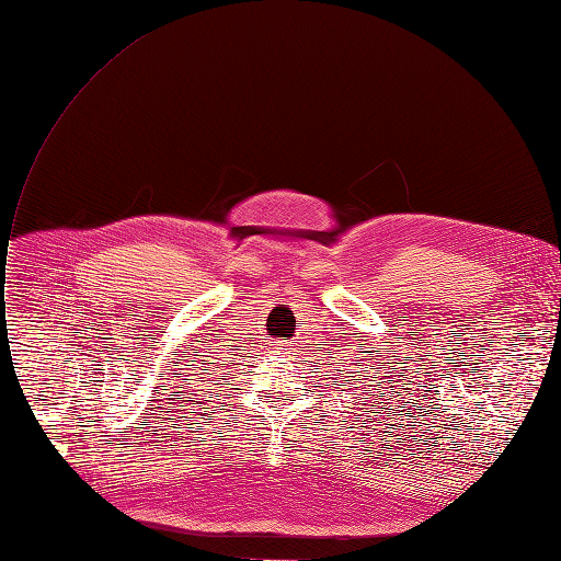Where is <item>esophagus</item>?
<instances>
[{"label": "esophagus", "mask_w": 561, "mask_h": 561, "mask_svg": "<svg viewBox=\"0 0 561 561\" xmlns=\"http://www.w3.org/2000/svg\"><path fill=\"white\" fill-rule=\"evenodd\" d=\"M275 348L279 351V354H284V356H286V354H291V344H288V342H277V344H275Z\"/></svg>", "instance_id": "1"}]
</instances>
